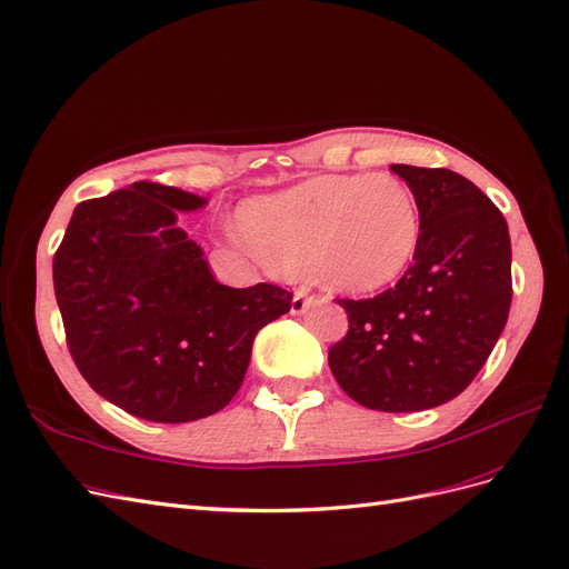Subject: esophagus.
I'll return each instance as SVG.
<instances>
[{"label": "esophagus", "instance_id": "obj_1", "mask_svg": "<svg viewBox=\"0 0 569 569\" xmlns=\"http://www.w3.org/2000/svg\"><path fill=\"white\" fill-rule=\"evenodd\" d=\"M306 309H309V289L299 287L295 291V299H291V316H301Z\"/></svg>", "mask_w": 569, "mask_h": 569}]
</instances>
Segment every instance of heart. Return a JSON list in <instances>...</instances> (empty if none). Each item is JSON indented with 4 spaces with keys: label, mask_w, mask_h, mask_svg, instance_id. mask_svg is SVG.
I'll use <instances>...</instances> for the list:
<instances>
[{
    "label": "heart",
    "mask_w": 569,
    "mask_h": 569,
    "mask_svg": "<svg viewBox=\"0 0 569 569\" xmlns=\"http://www.w3.org/2000/svg\"><path fill=\"white\" fill-rule=\"evenodd\" d=\"M253 247L282 272L309 270L328 289L368 295L402 278L421 243V210L395 174H326L251 198L239 210Z\"/></svg>",
    "instance_id": "1"
}]
</instances>
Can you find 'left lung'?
Segmentation results:
<instances>
[{"mask_svg":"<svg viewBox=\"0 0 569 569\" xmlns=\"http://www.w3.org/2000/svg\"><path fill=\"white\" fill-rule=\"evenodd\" d=\"M421 210L405 278L373 299H342L345 340L328 363L355 402L421 411L450 402L481 371L508 322L512 249L502 212L452 170L392 164Z\"/></svg>","mask_w":569,"mask_h":569,"instance_id":"1","label":"left lung"}]
</instances>
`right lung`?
I'll return each instance as SVG.
<instances>
[{
  "mask_svg": "<svg viewBox=\"0 0 569 569\" xmlns=\"http://www.w3.org/2000/svg\"><path fill=\"white\" fill-rule=\"evenodd\" d=\"M208 198L136 181L76 206L54 256L69 351L88 386L138 419L183 423L239 392L260 328L291 295L260 282L224 287L179 212Z\"/></svg>",
  "mask_w": 569,
  "mask_h": 569,
  "instance_id": "1",
  "label": "right lung"
}]
</instances>
